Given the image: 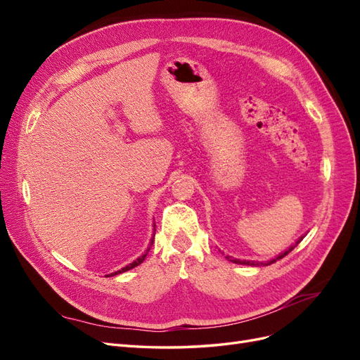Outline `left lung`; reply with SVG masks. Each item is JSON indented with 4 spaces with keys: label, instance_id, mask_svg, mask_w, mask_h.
Segmentation results:
<instances>
[{
    "label": "left lung",
    "instance_id": "8db88e82",
    "mask_svg": "<svg viewBox=\"0 0 360 360\" xmlns=\"http://www.w3.org/2000/svg\"><path fill=\"white\" fill-rule=\"evenodd\" d=\"M302 238H303V237H302ZM302 238H300V240H297V242H296V245H299V243L302 242ZM292 249H294V246H291V248H290L288 250H285V252H284V254H281V255H278L276 258H274V259H270V261H267V263H266V264H263V263H261V264H263V266H269V264H271V263H275V261H276V259H281V258H284V257H285V255H287L288 252H291V250H292ZM226 258H228V259H230V261H233V263H237V264H248V266H259V263H255V261H246V259H245V261H240V259H236V258H231V257H228V255H226Z\"/></svg>",
    "mask_w": 360,
    "mask_h": 360
}]
</instances>
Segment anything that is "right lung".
<instances>
[{
    "mask_svg": "<svg viewBox=\"0 0 360 360\" xmlns=\"http://www.w3.org/2000/svg\"><path fill=\"white\" fill-rule=\"evenodd\" d=\"M155 238V237H153ZM151 243H153V240H151ZM148 250H150V248L147 249V252H148ZM147 252L143 255V257H139V258H136L135 261H134V263H130L129 266H126V267H123L122 270H118V271H114V274H111V275H106V276H114V275H118V274H123V271H127V270H130V269H134V267H136V266H139L141 263H143V261H144V258L147 257Z\"/></svg>",
    "mask_w": 360,
    "mask_h": 360,
    "instance_id": "add662e5",
    "label": "right lung"
}]
</instances>
